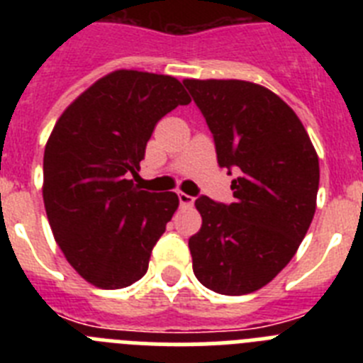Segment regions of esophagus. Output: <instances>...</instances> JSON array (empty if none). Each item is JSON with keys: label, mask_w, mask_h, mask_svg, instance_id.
<instances>
[{"label": "esophagus", "mask_w": 363, "mask_h": 363, "mask_svg": "<svg viewBox=\"0 0 363 363\" xmlns=\"http://www.w3.org/2000/svg\"><path fill=\"white\" fill-rule=\"evenodd\" d=\"M178 200L182 207H192V205H194V198L185 194V192H178Z\"/></svg>", "instance_id": "1"}]
</instances>
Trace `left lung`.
Segmentation results:
<instances>
[{
  "label": "left lung",
  "mask_w": 363,
  "mask_h": 363,
  "mask_svg": "<svg viewBox=\"0 0 363 363\" xmlns=\"http://www.w3.org/2000/svg\"><path fill=\"white\" fill-rule=\"evenodd\" d=\"M209 125L218 165L236 171V200H196L201 229L189 238L192 271L214 293L262 289L296 255L320 184L318 156L293 108L242 79H184Z\"/></svg>",
  "instance_id": "left-lung-1"
}]
</instances>
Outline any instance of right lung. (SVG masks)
<instances>
[{"label": "right lung", "mask_w": 363, "mask_h": 363, "mask_svg": "<svg viewBox=\"0 0 363 363\" xmlns=\"http://www.w3.org/2000/svg\"><path fill=\"white\" fill-rule=\"evenodd\" d=\"M191 104L172 76L114 70L74 99L45 145L43 201L54 240L79 277L121 289L149 269L178 209L176 192L134 184L154 127Z\"/></svg>", "instance_id": "right-lung-1"}]
</instances>
